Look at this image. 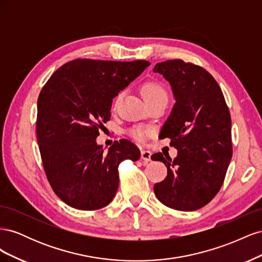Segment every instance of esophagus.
Wrapping results in <instances>:
<instances>
[{
  "label": "esophagus",
  "mask_w": 262,
  "mask_h": 262,
  "mask_svg": "<svg viewBox=\"0 0 262 262\" xmlns=\"http://www.w3.org/2000/svg\"><path fill=\"white\" fill-rule=\"evenodd\" d=\"M150 156H152V153L149 150H142L141 152V160L144 164H147L150 161Z\"/></svg>",
  "instance_id": "esophagus-1"
}]
</instances>
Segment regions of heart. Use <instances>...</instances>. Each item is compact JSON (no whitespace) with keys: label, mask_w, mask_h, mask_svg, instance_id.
I'll return each instance as SVG.
<instances>
[{"label":"heart","mask_w":262,"mask_h":262,"mask_svg":"<svg viewBox=\"0 0 262 262\" xmlns=\"http://www.w3.org/2000/svg\"><path fill=\"white\" fill-rule=\"evenodd\" d=\"M141 93H142V96H143V98L146 102L150 101V100L160 99V98L167 99V92H166V90L164 89V86L160 83H156V82L144 83L141 87ZM120 99H121V94H119L115 99V106H117L119 104ZM150 133H152V131H150L149 129L141 128V126H138V128H134V129L130 130V136L139 142L145 141Z\"/></svg>","instance_id":"b5f03b06"}]
</instances>
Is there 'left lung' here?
<instances>
[{
    "instance_id": "8db88e82",
    "label": "left lung",
    "mask_w": 262,
    "mask_h": 262,
    "mask_svg": "<svg viewBox=\"0 0 262 262\" xmlns=\"http://www.w3.org/2000/svg\"><path fill=\"white\" fill-rule=\"evenodd\" d=\"M153 71L171 85L176 102L161 138H169L178 150L173 161L152 155L167 167V177L154 185V192L166 207L194 211L207 205L224 182L233 154L231 114L221 87L203 68L176 59L157 63Z\"/></svg>"
}]
</instances>
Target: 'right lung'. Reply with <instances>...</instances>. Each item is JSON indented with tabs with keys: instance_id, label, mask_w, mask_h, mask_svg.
Instances as JSON below:
<instances>
[{
	"instance_id": "right-lung-1",
	"label": "right lung",
	"mask_w": 262,
	"mask_h": 262,
	"mask_svg": "<svg viewBox=\"0 0 262 262\" xmlns=\"http://www.w3.org/2000/svg\"><path fill=\"white\" fill-rule=\"evenodd\" d=\"M149 64L145 60L75 59L42 87L37 101L39 150L52 190L70 207H106L119 186V164L140 158V149L128 140L116 141L104 153L96 138L112 116L113 98Z\"/></svg>"
}]
</instances>
